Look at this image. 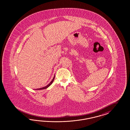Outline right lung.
Returning <instances> with one entry per match:
<instances>
[{
  "instance_id": "obj_1",
  "label": "right lung",
  "mask_w": 130,
  "mask_h": 130,
  "mask_svg": "<svg viewBox=\"0 0 130 130\" xmlns=\"http://www.w3.org/2000/svg\"><path fill=\"white\" fill-rule=\"evenodd\" d=\"M55 79V75H54V77H53V79H52V80L51 81V82L49 84H48L47 86H46L44 87H42V88H39V89H36L35 90H44V89H47V88L49 86H50L51 85V84L53 83V81H54V79Z\"/></svg>"
}]
</instances>
